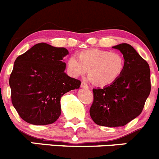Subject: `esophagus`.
<instances>
[{
	"mask_svg": "<svg viewBox=\"0 0 159 159\" xmlns=\"http://www.w3.org/2000/svg\"><path fill=\"white\" fill-rule=\"evenodd\" d=\"M81 87H82V88H85V89H88L89 88V87L87 86V84H86L85 82L81 83Z\"/></svg>",
	"mask_w": 159,
	"mask_h": 159,
	"instance_id": "1",
	"label": "esophagus"
}]
</instances>
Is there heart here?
<instances>
[{
    "label": "heart",
    "mask_w": 159,
    "mask_h": 159,
    "mask_svg": "<svg viewBox=\"0 0 159 159\" xmlns=\"http://www.w3.org/2000/svg\"><path fill=\"white\" fill-rule=\"evenodd\" d=\"M125 68L122 54L99 49L83 51L80 57L73 54L68 59L67 72L71 76H82L89 71V80L105 87L116 82Z\"/></svg>",
    "instance_id": "obj_1"
}]
</instances>
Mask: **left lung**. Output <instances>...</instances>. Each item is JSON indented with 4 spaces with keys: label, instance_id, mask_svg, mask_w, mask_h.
<instances>
[{
    "label": "left lung",
    "instance_id": "obj_1",
    "mask_svg": "<svg viewBox=\"0 0 159 159\" xmlns=\"http://www.w3.org/2000/svg\"><path fill=\"white\" fill-rule=\"evenodd\" d=\"M113 48L123 54L125 68L116 82L93 89L90 115L99 126H123L141 113L151 92L150 68L131 45L120 43Z\"/></svg>",
    "mask_w": 159,
    "mask_h": 159
}]
</instances>
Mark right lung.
Masks as SVG:
<instances>
[{
  "mask_svg": "<svg viewBox=\"0 0 159 159\" xmlns=\"http://www.w3.org/2000/svg\"><path fill=\"white\" fill-rule=\"evenodd\" d=\"M65 48L39 43L15 61L9 79L11 102L19 116L33 125H48L61 116L60 100L81 82L65 72Z\"/></svg>",
  "mask_w": 159,
  "mask_h": 159,
  "instance_id": "1",
  "label": "right lung"
}]
</instances>
